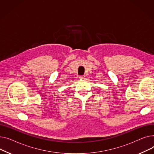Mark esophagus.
Returning a JSON list of instances; mask_svg holds the SVG:
<instances>
[{"mask_svg": "<svg viewBox=\"0 0 154 154\" xmlns=\"http://www.w3.org/2000/svg\"><path fill=\"white\" fill-rule=\"evenodd\" d=\"M85 77H86V76L83 75V76H80L79 78L80 79H85Z\"/></svg>", "mask_w": 154, "mask_h": 154, "instance_id": "obj_1", "label": "esophagus"}]
</instances>
